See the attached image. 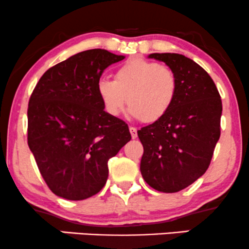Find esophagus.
I'll use <instances>...</instances> for the list:
<instances>
[{
  "label": "esophagus",
  "mask_w": 249,
  "mask_h": 249,
  "mask_svg": "<svg viewBox=\"0 0 249 249\" xmlns=\"http://www.w3.org/2000/svg\"><path fill=\"white\" fill-rule=\"evenodd\" d=\"M129 130H130V134H131V137H133V139L135 140L137 137V129L135 127H130L129 128Z\"/></svg>",
  "instance_id": "34e87169"
}]
</instances>
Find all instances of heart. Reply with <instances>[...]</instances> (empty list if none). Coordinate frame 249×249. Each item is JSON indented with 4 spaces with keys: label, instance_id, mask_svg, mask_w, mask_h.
Instances as JSON below:
<instances>
[{
    "label": "heart",
    "instance_id": "1",
    "mask_svg": "<svg viewBox=\"0 0 249 249\" xmlns=\"http://www.w3.org/2000/svg\"><path fill=\"white\" fill-rule=\"evenodd\" d=\"M97 92L110 116L121 114L128 103L131 116L144 122H155L173 105L178 77L168 66L135 57L115 70L114 81L101 78Z\"/></svg>",
    "mask_w": 249,
    "mask_h": 249
}]
</instances>
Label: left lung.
<instances>
[{"label": "left lung", "instance_id": "1", "mask_svg": "<svg viewBox=\"0 0 249 249\" xmlns=\"http://www.w3.org/2000/svg\"><path fill=\"white\" fill-rule=\"evenodd\" d=\"M178 77L170 110L137 131L143 144L141 173L153 189L177 193L205 173L220 136L222 99L209 73L185 55L153 53Z\"/></svg>", "mask_w": 249, "mask_h": 249}]
</instances>
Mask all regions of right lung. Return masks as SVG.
<instances>
[{"mask_svg": "<svg viewBox=\"0 0 249 249\" xmlns=\"http://www.w3.org/2000/svg\"><path fill=\"white\" fill-rule=\"evenodd\" d=\"M124 59L100 48L81 52L48 69L31 94L27 144L60 197L81 201L99 193L107 162L131 140L127 124L104 110L97 92L104 70Z\"/></svg>", "mask_w": 249, "mask_h": 249, "instance_id": "obj_1", "label": "right lung"}]
</instances>
